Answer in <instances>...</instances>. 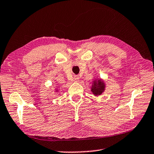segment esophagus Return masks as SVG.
Segmentation results:
<instances>
[{
	"label": "esophagus",
	"mask_w": 154,
	"mask_h": 154,
	"mask_svg": "<svg viewBox=\"0 0 154 154\" xmlns=\"http://www.w3.org/2000/svg\"><path fill=\"white\" fill-rule=\"evenodd\" d=\"M79 79H80V78L78 76H74V82H78V81H79Z\"/></svg>",
	"instance_id": "esophagus-1"
}]
</instances>
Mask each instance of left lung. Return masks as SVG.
<instances>
[{
  "label": "left lung",
  "instance_id": "8db88e82",
  "mask_svg": "<svg viewBox=\"0 0 154 154\" xmlns=\"http://www.w3.org/2000/svg\"><path fill=\"white\" fill-rule=\"evenodd\" d=\"M105 90V84L103 82H102L101 80H98L97 82L94 81V85L91 88V91L95 95H98L102 94Z\"/></svg>",
  "mask_w": 154,
  "mask_h": 154
}]
</instances>
